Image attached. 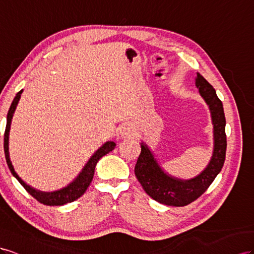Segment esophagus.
<instances>
[{"label":"esophagus","mask_w":254,"mask_h":254,"mask_svg":"<svg viewBox=\"0 0 254 254\" xmlns=\"http://www.w3.org/2000/svg\"><path fill=\"white\" fill-rule=\"evenodd\" d=\"M119 134H120V136L122 137V138H128V137L134 136L135 128L133 127L132 125H128V123H127V125H123L120 127Z\"/></svg>","instance_id":"obj_1"}]
</instances>
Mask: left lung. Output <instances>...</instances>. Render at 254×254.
Masks as SVG:
<instances>
[{"label":"left lung","instance_id":"8db88e82","mask_svg":"<svg viewBox=\"0 0 254 254\" xmlns=\"http://www.w3.org/2000/svg\"><path fill=\"white\" fill-rule=\"evenodd\" d=\"M195 87L209 108L213 125V154L204 170L190 180L172 177L161 167L148 144L140 142L141 152L135 166V176L143 190L162 204L185 206L198 199L218 176L226 159V117L222 102L213 86L200 73L195 76Z\"/></svg>","mask_w":254,"mask_h":254}]
</instances>
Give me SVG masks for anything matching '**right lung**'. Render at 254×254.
<instances>
[{
	"label": "right lung",
	"mask_w": 254,
	"mask_h": 254,
	"mask_svg": "<svg viewBox=\"0 0 254 254\" xmlns=\"http://www.w3.org/2000/svg\"><path fill=\"white\" fill-rule=\"evenodd\" d=\"M23 92V89H21L16 97H14L12 103L9 107L8 114H7V122H6V128H5V134H4V152H5V157L7 165H8V168L12 176L16 178L19 183L22 185L26 191L32 194L33 197L39 201L40 203L45 205H64L66 203H70V202H73L76 199H78L81 195L86 191L87 188H88L89 184L91 183L93 175H95V169L96 165L99 162V159L110 153L116 147V143L114 141H106L104 144H102L95 153L91 155V157L88 159V162L85 164L82 171L78 173L77 177L69 183L66 187H63L59 190L54 191H41L36 190V188L32 187L31 185L26 184L24 181L21 179L18 173L14 171V168L12 166V163L10 161L9 156V132H10V126H11V120L13 117L14 111H16L17 105L19 103V100L21 98V93Z\"/></svg>",
	"instance_id": "add662e5"
}]
</instances>
